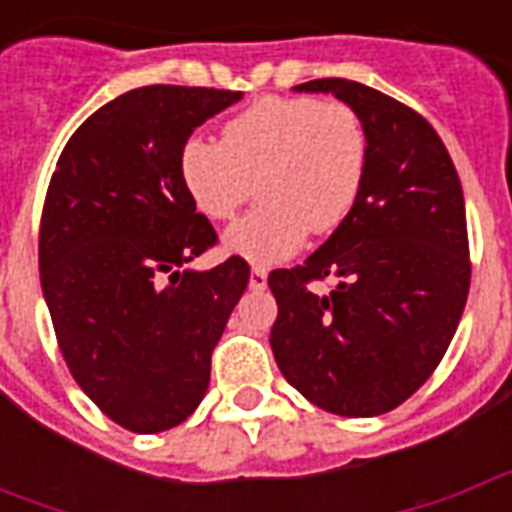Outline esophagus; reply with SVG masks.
Returning <instances> with one entry per match:
<instances>
[{
	"mask_svg": "<svg viewBox=\"0 0 512 512\" xmlns=\"http://www.w3.org/2000/svg\"><path fill=\"white\" fill-rule=\"evenodd\" d=\"M268 285V271L266 268H252V274H249V288L252 290H263Z\"/></svg>",
	"mask_w": 512,
	"mask_h": 512,
	"instance_id": "34e87169",
	"label": "esophagus"
}]
</instances>
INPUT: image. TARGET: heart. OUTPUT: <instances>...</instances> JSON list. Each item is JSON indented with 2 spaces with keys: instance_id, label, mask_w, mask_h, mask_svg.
Segmentation results:
<instances>
[{
  "instance_id": "heart-1",
  "label": "heart",
  "mask_w": 512,
  "mask_h": 512,
  "mask_svg": "<svg viewBox=\"0 0 512 512\" xmlns=\"http://www.w3.org/2000/svg\"><path fill=\"white\" fill-rule=\"evenodd\" d=\"M370 164L365 120L343 101L266 95L230 117L219 145L189 136L178 178L211 222H227L260 191V205L224 233V249L257 266L296 255L354 213Z\"/></svg>"
}]
</instances>
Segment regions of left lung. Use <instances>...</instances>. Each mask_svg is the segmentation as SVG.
<instances>
[{
    "mask_svg": "<svg viewBox=\"0 0 512 512\" xmlns=\"http://www.w3.org/2000/svg\"><path fill=\"white\" fill-rule=\"evenodd\" d=\"M299 93L354 106L370 136L362 197L301 266L268 274L277 299L271 351L290 386L340 417L397 408L436 370L469 296L463 189L428 120L348 79H315ZM338 285L315 294L310 281Z\"/></svg>",
    "mask_w": 512,
    "mask_h": 512,
    "instance_id": "1",
    "label": "left lung"
}]
</instances>
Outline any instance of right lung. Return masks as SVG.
<instances>
[{"label": "right lung", "mask_w": 512, "mask_h": 512, "mask_svg": "<svg viewBox=\"0 0 512 512\" xmlns=\"http://www.w3.org/2000/svg\"><path fill=\"white\" fill-rule=\"evenodd\" d=\"M241 101L213 87L150 84L76 128L40 219V285L57 343L87 397L134 433H161L208 392L211 354L249 266H183L216 244L178 178L180 145Z\"/></svg>", "instance_id": "add662e5"}]
</instances>
